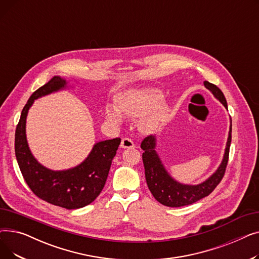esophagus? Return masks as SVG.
Wrapping results in <instances>:
<instances>
[{"label":"esophagus","instance_id":"34e87169","mask_svg":"<svg viewBox=\"0 0 259 259\" xmlns=\"http://www.w3.org/2000/svg\"><path fill=\"white\" fill-rule=\"evenodd\" d=\"M120 147L124 148V149H132L134 148V143L132 142L131 139L129 138H124L121 140V143H120Z\"/></svg>","mask_w":259,"mask_h":259}]
</instances>
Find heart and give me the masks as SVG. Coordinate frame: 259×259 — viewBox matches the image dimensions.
<instances>
[{
    "label": "heart",
    "mask_w": 259,
    "mask_h": 259,
    "mask_svg": "<svg viewBox=\"0 0 259 259\" xmlns=\"http://www.w3.org/2000/svg\"><path fill=\"white\" fill-rule=\"evenodd\" d=\"M162 101V93L158 89L147 88L130 90L122 94L116 102L117 111L132 118H139L152 112L142 120V128L145 131H152L156 129L164 116L165 109L159 106ZM107 118L118 124L120 121L119 114L112 108L107 109Z\"/></svg>",
    "instance_id": "heart-1"
}]
</instances>
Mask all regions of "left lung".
<instances>
[{
	"instance_id": "1",
	"label": "left lung",
	"mask_w": 259,
	"mask_h": 259,
	"mask_svg": "<svg viewBox=\"0 0 259 259\" xmlns=\"http://www.w3.org/2000/svg\"><path fill=\"white\" fill-rule=\"evenodd\" d=\"M203 85L214 94V97L217 100L222 102L226 108H228L225 95L219 87L209 83L208 80L203 81ZM231 133H232V126L230 127L226 151L220 168L206 182L196 186L183 185L174 181L162 166L155 151V138L153 135L146 137L141 144V148L144 150L143 162L145 167L146 182L154 198L161 205L167 207H183L191 205V203H194L211 194L217 185L222 182L226 172L229 160L231 139H232Z\"/></svg>"
}]
</instances>
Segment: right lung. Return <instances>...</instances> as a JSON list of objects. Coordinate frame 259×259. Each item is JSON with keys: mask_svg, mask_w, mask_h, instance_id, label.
Here are the masks:
<instances>
[{"mask_svg": "<svg viewBox=\"0 0 259 259\" xmlns=\"http://www.w3.org/2000/svg\"><path fill=\"white\" fill-rule=\"evenodd\" d=\"M66 86L60 76L35 90L23 108L16 129L15 151L23 178L31 191L51 205L68 210L83 208L97 198L105 186L120 139L95 144L88 157L75 168L52 171L43 167L31 154L26 140V117L34 100Z\"/></svg>", "mask_w": 259, "mask_h": 259, "instance_id": "right-lung-1", "label": "right lung"}]
</instances>
